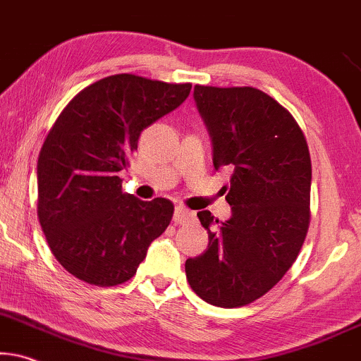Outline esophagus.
<instances>
[{
  "instance_id": "esophagus-1",
  "label": "esophagus",
  "mask_w": 361,
  "mask_h": 361,
  "mask_svg": "<svg viewBox=\"0 0 361 361\" xmlns=\"http://www.w3.org/2000/svg\"><path fill=\"white\" fill-rule=\"evenodd\" d=\"M193 220H195L193 212H190V209H186L183 207L175 208V213H173V221L178 223V225H181V223H190Z\"/></svg>"
}]
</instances>
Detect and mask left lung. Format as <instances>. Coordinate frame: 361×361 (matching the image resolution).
Returning a JSON list of instances; mask_svg holds the SVG:
<instances>
[{
    "mask_svg": "<svg viewBox=\"0 0 361 361\" xmlns=\"http://www.w3.org/2000/svg\"><path fill=\"white\" fill-rule=\"evenodd\" d=\"M196 108L213 147L214 170L230 165L226 202L218 221L198 212L208 248L185 263L190 286L214 307L255 302L285 276L310 223L312 161L295 118L257 88L195 86Z\"/></svg>",
    "mask_w": 361,
    "mask_h": 361,
    "instance_id": "left-lung-1",
    "label": "left lung"
}]
</instances>
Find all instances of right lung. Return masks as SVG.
Listing matches in <instances>:
<instances>
[{"label": "right lung", "instance_id": "1", "mask_svg": "<svg viewBox=\"0 0 361 361\" xmlns=\"http://www.w3.org/2000/svg\"><path fill=\"white\" fill-rule=\"evenodd\" d=\"M191 85L113 75L80 91L38 158V218L59 264L90 285L130 280L173 216L166 198L123 193L141 131L188 98Z\"/></svg>", "mask_w": 361, "mask_h": 361}]
</instances>
